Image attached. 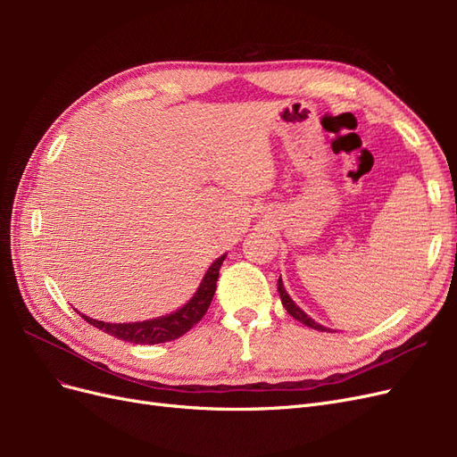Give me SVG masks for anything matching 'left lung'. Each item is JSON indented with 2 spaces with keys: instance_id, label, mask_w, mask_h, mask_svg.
<instances>
[{
  "instance_id": "1",
  "label": "left lung",
  "mask_w": 457,
  "mask_h": 457,
  "mask_svg": "<svg viewBox=\"0 0 457 457\" xmlns=\"http://www.w3.org/2000/svg\"><path fill=\"white\" fill-rule=\"evenodd\" d=\"M278 294H280V299H282V305H284V309L292 314L295 320H299L301 324H305V326H309V328H312V329H318V331H329L328 328H324L322 324H318V322H314L312 318L307 314V312H303L297 305H295V301L287 295V292H286V287H284V284H282V278H278Z\"/></svg>"
}]
</instances>
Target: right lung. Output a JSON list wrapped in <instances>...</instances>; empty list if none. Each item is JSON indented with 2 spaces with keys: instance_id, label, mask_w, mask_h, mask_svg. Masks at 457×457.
Returning a JSON list of instances; mask_svg holds the SVG:
<instances>
[{
  "instance_id": "1",
  "label": "right lung",
  "mask_w": 457,
  "mask_h": 457,
  "mask_svg": "<svg viewBox=\"0 0 457 457\" xmlns=\"http://www.w3.org/2000/svg\"><path fill=\"white\" fill-rule=\"evenodd\" d=\"M227 255H220L217 261H213V265L205 270V276L202 278L196 294L190 297L187 305L181 309H177L175 312L168 316H158L152 318V320L145 322H128V324H110L103 320H95V318H89L86 314H81L86 322L91 326L103 329L104 334L114 336L121 341L135 343V345H156V343H165V341H173L177 337L185 336L190 328H195L204 314L207 312L212 305L213 294L217 289V278H219V269L223 265Z\"/></svg>"
}]
</instances>
